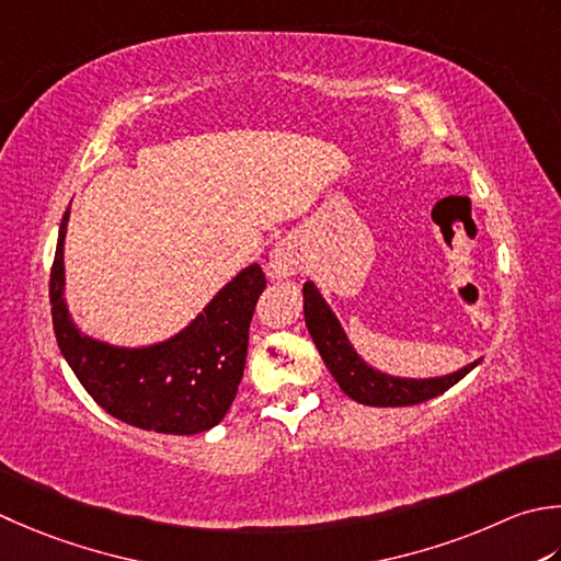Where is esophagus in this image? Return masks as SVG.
<instances>
[{"label": "esophagus", "mask_w": 561, "mask_h": 561, "mask_svg": "<svg viewBox=\"0 0 561 561\" xmlns=\"http://www.w3.org/2000/svg\"><path fill=\"white\" fill-rule=\"evenodd\" d=\"M304 257L299 245L294 240H282L272 248L270 260H267V274L272 279H289L296 272L301 270Z\"/></svg>", "instance_id": "34e87169"}]
</instances>
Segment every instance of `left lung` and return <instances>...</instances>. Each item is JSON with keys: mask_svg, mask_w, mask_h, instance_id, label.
I'll return each instance as SVG.
<instances>
[{"mask_svg": "<svg viewBox=\"0 0 561 561\" xmlns=\"http://www.w3.org/2000/svg\"><path fill=\"white\" fill-rule=\"evenodd\" d=\"M304 321L337 387L353 401L379 405V409H397V405H413L440 397L481 362L479 357L443 377H397L377 369L350 343L343 323L337 321L335 311L328 306L316 282L304 284Z\"/></svg>", "mask_w": 561, "mask_h": 561, "instance_id": "1", "label": "left lung"}]
</instances>
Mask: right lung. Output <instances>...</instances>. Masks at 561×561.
<instances>
[{
  "mask_svg": "<svg viewBox=\"0 0 561 561\" xmlns=\"http://www.w3.org/2000/svg\"><path fill=\"white\" fill-rule=\"evenodd\" d=\"M65 211L50 272L53 328L75 377L102 409L140 431L196 435L224 421L243 379L248 331L265 274L257 262L240 270L182 331L150 345H114L84 333L68 306Z\"/></svg>",
  "mask_w": 561,
  "mask_h": 561,
  "instance_id": "add662e5",
  "label": "right lung"
}]
</instances>
